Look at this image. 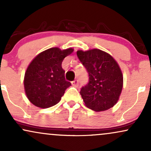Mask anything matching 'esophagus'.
I'll return each mask as SVG.
<instances>
[{"instance_id":"esophagus-1","label":"esophagus","mask_w":151,"mask_h":151,"mask_svg":"<svg viewBox=\"0 0 151 151\" xmlns=\"http://www.w3.org/2000/svg\"><path fill=\"white\" fill-rule=\"evenodd\" d=\"M72 86H74V87H77L78 86H79V81L74 80L73 81H72Z\"/></svg>"}]
</instances>
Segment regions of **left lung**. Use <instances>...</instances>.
I'll return each instance as SVG.
<instances>
[{
	"instance_id": "1",
	"label": "left lung",
	"mask_w": 151,
	"mask_h": 151,
	"mask_svg": "<svg viewBox=\"0 0 151 151\" xmlns=\"http://www.w3.org/2000/svg\"><path fill=\"white\" fill-rule=\"evenodd\" d=\"M77 55L89 77L88 84L80 91L85 105L96 112L112 108L123 87L122 72L117 61L108 52L97 48L79 50Z\"/></svg>"
}]
</instances>
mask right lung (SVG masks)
<instances>
[{
	"label": "right lung",
	"mask_w": 151,
	"mask_h": 151,
	"mask_svg": "<svg viewBox=\"0 0 151 151\" xmlns=\"http://www.w3.org/2000/svg\"><path fill=\"white\" fill-rule=\"evenodd\" d=\"M74 49L61 50L58 47L40 52L27 67L24 87L27 99L41 108H48L60 101L67 88L71 86L65 80L62 63Z\"/></svg>",
	"instance_id": "obj_1"
}]
</instances>
